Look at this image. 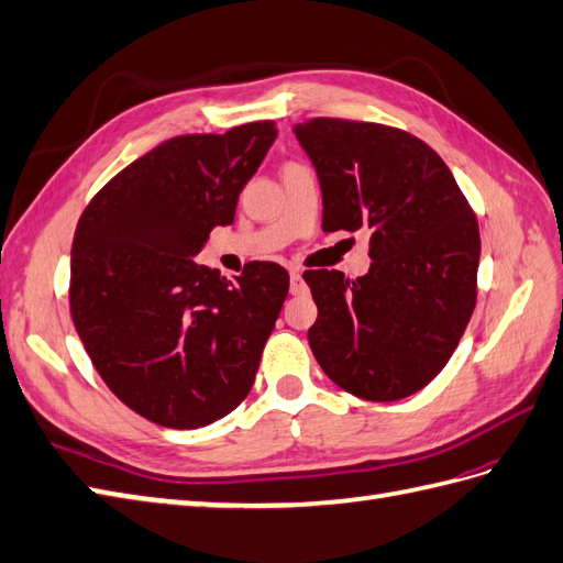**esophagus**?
<instances>
[{"label":"esophagus","mask_w":563,"mask_h":563,"mask_svg":"<svg viewBox=\"0 0 563 563\" xmlns=\"http://www.w3.org/2000/svg\"><path fill=\"white\" fill-rule=\"evenodd\" d=\"M291 294L294 296L306 294V282H303V274H300V272H291Z\"/></svg>","instance_id":"esophagus-1"}]
</instances>
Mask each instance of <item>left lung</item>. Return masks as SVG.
I'll return each instance as SVG.
<instances>
[{"label": "left lung", "instance_id": "left-lung-1", "mask_svg": "<svg viewBox=\"0 0 563 563\" xmlns=\"http://www.w3.org/2000/svg\"><path fill=\"white\" fill-rule=\"evenodd\" d=\"M322 188V229L369 234L355 282L308 269V329L324 375L367 401H396L442 373L477 298L479 231L444 159L382 123L310 119L294 126Z\"/></svg>", "mask_w": 563, "mask_h": 563}]
</instances>
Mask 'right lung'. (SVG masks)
<instances>
[{
    "instance_id": "obj_1",
    "label": "right lung",
    "mask_w": 563,
    "mask_h": 563,
    "mask_svg": "<svg viewBox=\"0 0 563 563\" xmlns=\"http://www.w3.org/2000/svg\"><path fill=\"white\" fill-rule=\"evenodd\" d=\"M274 121L176 135L119 172L78 219L71 318L104 385L135 413L196 430L249 396L289 294V272L251 263L229 282L196 263L234 222Z\"/></svg>"
}]
</instances>
